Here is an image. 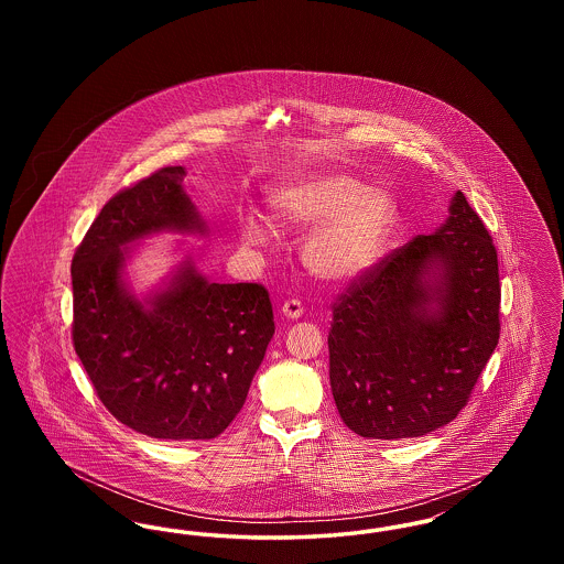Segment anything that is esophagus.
Segmentation results:
<instances>
[{"instance_id":"esophagus-1","label":"esophagus","mask_w":564,"mask_h":564,"mask_svg":"<svg viewBox=\"0 0 564 564\" xmlns=\"http://www.w3.org/2000/svg\"><path fill=\"white\" fill-rule=\"evenodd\" d=\"M281 311H283V315L288 317V319H297V317H302V313H304V306H302V302L300 300H295V297H290L283 306H281Z\"/></svg>"}]
</instances>
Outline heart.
<instances>
[{
    "mask_svg": "<svg viewBox=\"0 0 564 564\" xmlns=\"http://www.w3.org/2000/svg\"><path fill=\"white\" fill-rule=\"evenodd\" d=\"M274 217L288 226L322 224L306 241V267L329 281H347L370 269L389 237L395 205L387 192L368 188L340 171L300 177L269 196ZM245 241L260 245L269 228L258 215L242 217Z\"/></svg>",
    "mask_w": 564,
    "mask_h": 564,
    "instance_id": "obj_1",
    "label": "heart"
}]
</instances>
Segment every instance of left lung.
Segmentation results:
<instances>
[{
	"instance_id": "1",
	"label": "left lung",
	"mask_w": 564,
	"mask_h": 564,
	"mask_svg": "<svg viewBox=\"0 0 564 564\" xmlns=\"http://www.w3.org/2000/svg\"><path fill=\"white\" fill-rule=\"evenodd\" d=\"M499 304L497 249L458 189L437 232L382 256L332 304L329 382L345 425L402 440L455 421L499 343Z\"/></svg>"
}]
</instances>
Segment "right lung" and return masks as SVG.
Returning a JSON list of instances; mask_svg holds the SVG:
<instances>
[{
  "mask_svg": "<svg viewBox=\"0 0 564 564\" xmlns=\"http://www.w3.org/2000/svg\"><path fill=\"white\" fill-rule=\"evenodd\" d=\"M164 166L116 192L72 260V340L97 398L156 440H212L241 412L274 334L269 290L180 270L148 304L122 288L120 247L159 230H205Z\"/></svg>",
  "mask_w": 564,
  "mask_h": 564,
  "instance_id": "add662e5",
  "label": "right lung"
}]
</instances>
